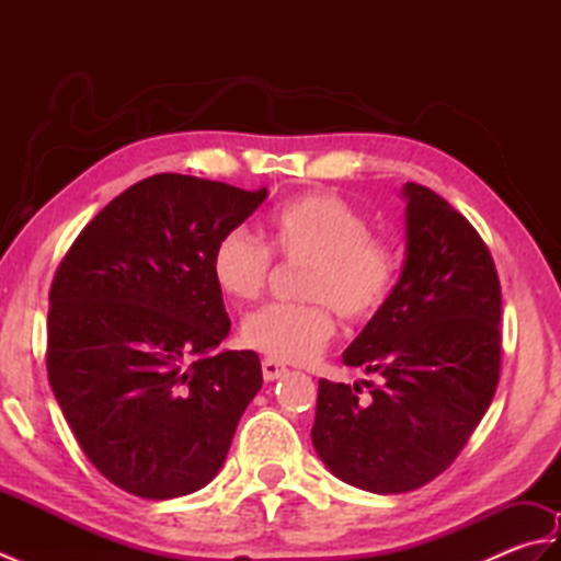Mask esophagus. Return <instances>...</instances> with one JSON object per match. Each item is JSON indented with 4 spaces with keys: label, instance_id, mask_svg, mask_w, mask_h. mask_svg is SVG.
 Segmentation results:
<instances>
[{
    "label": "esophagus",
    "instance_id": "obj_1",
    "mask_svg": "<svg viewBox=\"0 0 561 561\" xmlns=\"http://www.w3.org/2000/svg\"><path fill=\"white\" fill-rule=\"evenodd\" d=\"M284 374H287V366L284 364L274 362V359H262V376H265V380H277Z\"/></svg>",
    "mask_w": 561,
    "mask_h": 561
}]
</instances>
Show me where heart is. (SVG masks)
I'll list each match as a JSON object with an SVG mask.
<instances>
[{
  "label": "heart",
  "instance_id": "obj_1",
  "mask_svg": "<svg viewBox=\"0 0 561 561\" xmlns=\"http://www.w3.org/2000/svg\"><path fill=\"white\" fill-rule=\"evenodd\" d=\"M267 233L270 245L243 226L224 231L211 248L209 270L221 294L253 301L272 277V250L287 262H308L301 279L306 304H270L243 320V342L274 362L316 359L335 335V311L350 323H366L396 291L398 243L371 233L366 214L340 195L287 199L270 214Z\"/></svg>",
  "mask_w": 561,
  "mask_h": 561
}]
</instances>
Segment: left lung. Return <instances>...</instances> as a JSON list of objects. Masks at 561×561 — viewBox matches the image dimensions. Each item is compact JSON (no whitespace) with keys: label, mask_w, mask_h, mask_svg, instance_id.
Segmentation results:
<instances>
[{"label":"left lung","mask_w":561,"mask_h":561,"mask_svg":"<svg viewBox=\"0 0 561 561\" xmlns=\"http://www.w3.org/2000/svg\"><path fill=\"white\" fill-rule=\"evenodd\" d=\"M408 260L390 301L344 364L383 383L320 378L313 446L340 480L412 492L458 458L494 398L502 368V287L490 248L434 190L404 183Z\"/></svg>","instance_id":"left-lung-1"}]
</instances>
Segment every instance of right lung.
Returning a JSON list of instances; mask_svg holds the SVG:
<instances>
[{"instance_id":"right-lung-1","label":"right lung","mask_w":561,"mask_h":561,"mask_svg":"<svg viewBox=\"0 0 561 561\" xmlns=\"http://www.w3.org/2000/svg\"><path fill=\"white\" fill-rule=\"evenodd\" d=\"M265 197V187L151 175L103 207L59 262L47 378L93 468L129 494L205 486L262 386L255 352L211 354L231 320L209 255Z\"/></svg>"}]
</instances>
